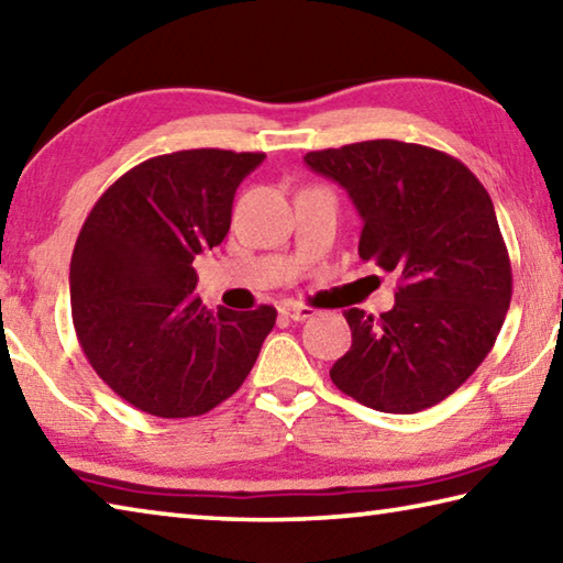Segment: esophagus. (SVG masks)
Here are the masks:
<instances>
[{
  "label": "esophagus",
  "instance_id": "obj_1",
  "mask_svg": "<svg viewBox=\"0 0 563 563\" xmlns=\"http://www.w3.org/2000/svg\"><path fill=\"white\" fill-rule=\"evenodd\" d=\"M280 312L285 318H290L295 322H302L316 316V310L310 308V305H300V302H283L280 305Z\"/></svg>",
  "mask_w": 563,
  "mask_h": 563
}]
</instances>
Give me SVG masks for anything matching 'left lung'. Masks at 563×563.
<instances>
[{
    "mask_svg": "<svg viewBox=\"0 0 563 563\" xmlns=\"http://www.w3.org/2000/svg\"><path fill=\"white\" fill-rule=\"evenodd\" d=\"M362 216L360 258L399 275L395 308L345 310L340 393L412 415L460 389L489 355L511 302V263L487 188L460 158L395 139L305 156Z\"/></svg>",
    "mask_w": 563,
    "mask_h": 563,
    "instance_id": "8db88e82",
    "label": "left lung"
}]
</instances>
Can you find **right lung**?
Segmentation results:
<instances>
[{
    "label": "right lung",
    "mask_w": 563,
    "mask_h": 563,
    "mask_svg": "<svg viewBox=\"0 0 563 563\" xmlns=\"http://www.w3.org/2000/svg\"><path fill=\"white\" fill-rule=\"evenodd\" d=\"M265 154L190 148L133 166L76 238L69 290L84 355L121 399L164 419L211 412L245 383L273 305L208 310L194 258L231 228L233 196Z\"/></svg>",
    "instance_id": "add662e5"
}]
</instances>
